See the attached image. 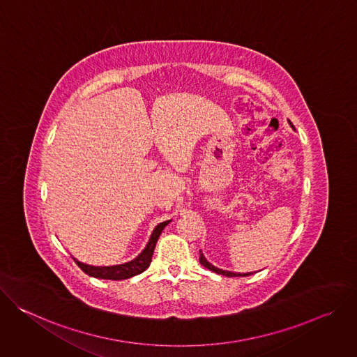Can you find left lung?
I'll list each match as a JSON object with an SVG mask.
<instances>
[{
  "label": "left lung",
  "instance_id": "1",
  "mask_svg": "<svg viewBox=\"0 0 357 357\" xmlns=\"http://www.w3.org/2000/svg\"><path fill=\"white\" fill-rule=\"evenodd\" d=\"M200 252V257H199V261H200V264L203 266V267H206L208 270H211V271H213V273H216V274H222V275H226V277H247V275H251L252 273H245V274H240V273H231V271H226V270H220V268H218V267H215V266H212L206 259H205V256H203L202 254V251H199Z\"/></svg>",
  "mask_w": 357,
  "mask_h": 357
}]
</instances>
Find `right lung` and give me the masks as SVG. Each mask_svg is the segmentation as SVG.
<instances>
[{"mask_svg":"<svg viewBox=\"0 0 357 357\" xmlns=\"http://www.w3.org/2000/svg\"><path fill=\"white\" fill-rule=\"evenodd\" d=\"M171 220H167V222H162L160 223L154 231H152L151 237H149V241L146 243L145 248L138 254V256L128 261V263H124V264H119V266H109V267H94V266H89V264H84V263H80L75 259L76 264L90 277H94V278H101V280H114V281H119V280H127V278H131L134 275H138L141 274L142 271H145L149 264H151V260H152V254H154V248H155V244L164 230V227L169 223Z\"/></svg>","mask_w":357,"mask_h":357,"instance_id":"1","label":"right lung"}]
</instances>
